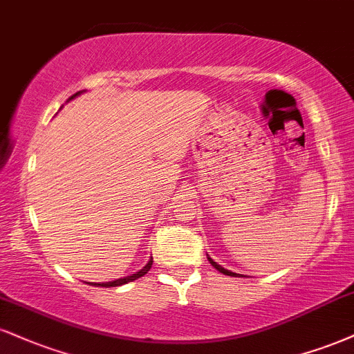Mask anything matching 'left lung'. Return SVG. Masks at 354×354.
Listing matches in <instances>:
<instances>
[{"label":"left lung","instance_id":"left-lung-1","mask_svg":"<svg viewBox=\"0 0 354 354\" xmlns=\"http://www.w3.org/2000/svg\"><path fill=\"white\" fill-rule=\"evenodd\" d=\"M207 259H209V257H207ZM209 262H211V266L212 267H214V269H218L219 272H221V274H224V275H231V277H236L237 274H234V272H231V270H225L224 269V267H221L219 266V263L218 262H214V261H212V259H209Z\"/></svg>","mask_w":354,"mask_h":354}]
</instances>
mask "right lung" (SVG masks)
I'll return each instance as SVG.
<instances>
[{"instance_id": "add662e5", "label": "right lung", "mask_w": 354, "mask_h": 354, "mask_svg": "<svg viewBox=\"0 0 354 354\" xmlns=\"http://www.w3.org/2000/svg\"><path fill=\"white\" fill-rule=\"evenodd\" d=\"M79 93H80V92L74 93V95H72L71 99H74V97H75V95H79ZM151 266H153V259H150V262H148L147 266H145L142 270L136 272V274H131V275H129V277H125V279H118V280H113V282H105V283H91V285H95V287H118V285H123V283L133 282V280L140 279V277H143L145 274H147L148 270L151 269Z\"/></svg>"}]
</instances>
